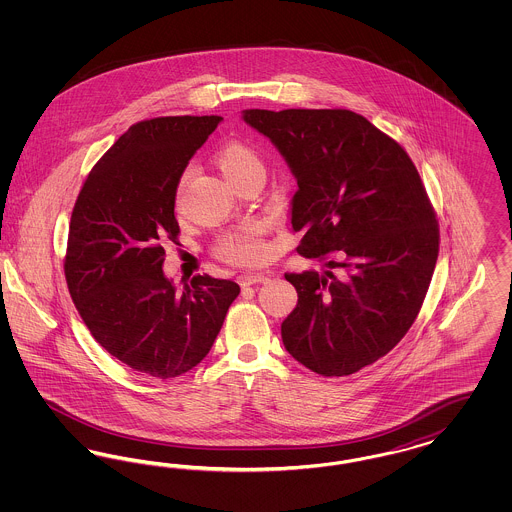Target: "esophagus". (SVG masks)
<instances>
[{"instance_id":"obj_1","label":"esophagus","mask_w":512,"mask_h":512,"mask_svg":"<svg viewBox=\"0 0 512 512\" xmlns=\"http://www.w3.org/2000/svg\"><path fill=\"white\" fill-rule=\"evenodd\" d=\"M268 276L267 274H263V272H253V274H242L240 278H238V282H240V286H253V284H263V282H267Z\"/></svg>"}]
</instances>
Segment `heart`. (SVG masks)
Here are the masks:
<instances>
[{
    "mask_svg": "<svg viewBox=\"0 0 512 512\" xmlns=\"http://www.w3.org/2000/svg\"><path fill=\"white\" fill-rule=\"evenodd\" d=\"M215 163L219 165L222 174L236 182L245 171L255 165H261L257 153L242 142H226L217 149ZM267 224L265 222H251L242 228L230 230L222 234L217 242V255L220 259L236 265H257L267 259L268 245L265 242Z\"/></svg>",
    "mask_w": 512,
    "mask_h": 512,
    "instance_id": "b5f03b06",
    "label": "heart"
}]
</instances>
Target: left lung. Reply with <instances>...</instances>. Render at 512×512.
<instances>
[{"mask_svg":"<svg viewBox=\"0 0 512 512\" xmlns=\"http://www.w3.org/2000/svg\"><path fill=\"white\" fill-rule=\"evenodd\" d=\"M244 121L297 180V253L324 263L284 274L297 292L284 347L317 374L349 376L390 353L422 307L439 251L426 188L407 151L353 111L245 109Z\"/></svg>","mask_w":512,"mask_h":512,"instance_id":"1","label":"left lung"}]
</instances>
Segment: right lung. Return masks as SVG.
Masks as SVG:
<instances>
[{"label":"right lung","instance_id":"1","mask_svg":"<svg viewBox=\"0 0 512 512\" xmlns=\"http://www.w3.org/2000/svg\"><path fill=\"white\" fill-rule=\"evenodd\" d=\"M222 117H157L132 124L88 174L74 203L65 278L94 340L153 378L199 365L240 286L209 274L176 292L163 274L178 240L180 176Z\"/></svg>","mask_w":512,"mask_h":512}]
</instances>
